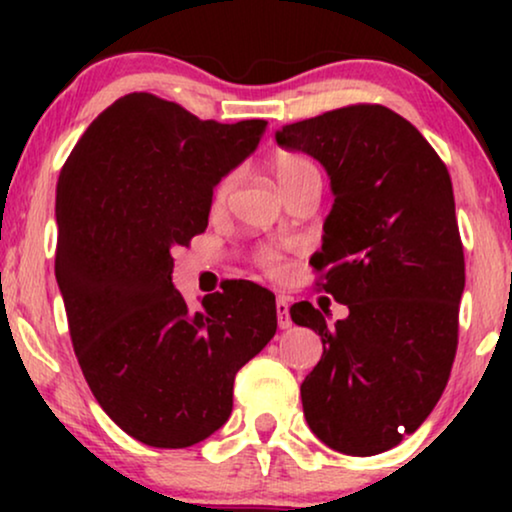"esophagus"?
<instances>
[{
	"instance_id": "1",
	"label": "esophagus",
	"mask_w": 512,
	"mask_h": 512,
	"mask_svg": "<svg viewBox=\"0 0 512 512\" xmlns=\"http://www.w3.org/2000/svg\"><path fill=\"white\" fill-rule=\"evenodd\" d=\"M277 324L279 328H291V317H289V300L284 296L277 298Z\"/></svg>"
}]
</instances>
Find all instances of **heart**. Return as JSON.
<instances>
[{
  "label": "heart",
  "mask_w": 512,
  "mask_h": 512,
  "mask_svg": "<svg viewBox=\"0 0 512 512\" xmlns=\"http://www.w3.org/2000/svg\"><path fill=\"white\" fill-rule=\"evenodd\" d=\"M270 170H272V174H275L279 188L296 184V181L310 177V174H319L317 165H314L307 156H303V153H296V151H277L275 156L270 158ZM233 186H235V177H226L219 186H216L214 207L226 205ZM261 265L263 268H268L270 272H277L279 268H282V256H279L277 251H270V249L263 251Z\"/></svg>",
  "instance_id": "b5f03b06"
}]
</instances>
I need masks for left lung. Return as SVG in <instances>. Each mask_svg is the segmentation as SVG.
I'll return each instance as SVG.
<instances>
[{"instance_id": "obj_1", "label": "left lung", "mask_w": 512, "mask_h": 512, "mask_svg": "<svg viewBox=\"0 0 512 512\" xmlns=\"http://www.w3.org/2000/svg\"><path fill=\"white\" fill-rule=\"evenodd\" d=\"M277 144L324 165L333 207L312 256L319 286L349 307L326 324L291 307L324 354L300 384L321 443L354 457L415 433L450 380L464 293V249L450 172L415 125L382 104H352L277 130Z\"/></svg>"}]
</instances>
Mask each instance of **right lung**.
Instances as JSON below:
<instances>
[{
  "instance_id": "add662e5",
  "label": "right lung",
  "mask_w": 512,
  "mask_h": 512,
  "mask_svg": "<svg viewBox=\"0 0 512 512\" xmlns=\"http://www.w3.org/2000/svg\"><path fill=\"white\" fill-rule=\"evenodd\" d=\"M265 128L130 93L88 125L60 172L55 279L76 359L102 410L144 445L179 450L219 431L237 370L277 331L263 286L235 279L191 312L172 284V251L205 233L214 186Z\"/></svg>"
}]
</instances>
